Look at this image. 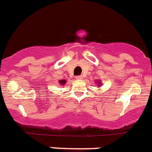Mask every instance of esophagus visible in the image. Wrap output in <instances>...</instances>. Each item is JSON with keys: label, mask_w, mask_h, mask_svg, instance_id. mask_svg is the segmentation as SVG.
<instances>
[{"label": "esophagus", "mask_w": 152, "mask_h": 152, "mask_svg": "<svg viewBox=\"0 0 152 152\" xmlns=\"http://www.w3.org/2000/svg\"><path fill=\"white\" fill-rule=\"evenodd\" d=\"M75 78L77 79V80H81V79L83 78V77L81 76V75H78V76H76V77H75Z\"/></svg>", "instance_id": "34e87169"}]
</instances>
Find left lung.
Wrapping results in <instances>:
<instances>
[{
	"label": "left lung",
	"mask_w": 152,
	"mask_h": 152,
	"mask_svg": "<svg viewBox=\"0 0 152 152\" xmlns=\"http://www.w3.org/2000/svg\"><path fill=\"white\" fill-rule=\"evenodd\" d=\"M97 84H98V87H99V86H100V84H100V81H99V80H98V81H97Z\"/></svg>",
	"instance_id": "left-lung-1"
}]
</instances>
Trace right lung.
<instances>
[{
  "instance_id": "obj_1",
  "label": "right lung",
  "mask_w": 152,
  "mask_h": 152,
  "mask_svg": "<svg viewBox=\"0 0 152 152\" xmlns=\"http://www.w3.org/2000/svg\"><path fill=\"white\" fill-rule=\"evenodd\" d=\"M58 82H59V84H61V85H64V84H66V80L63 79V80H60Z\"/></svg>"
}]
</instances>
